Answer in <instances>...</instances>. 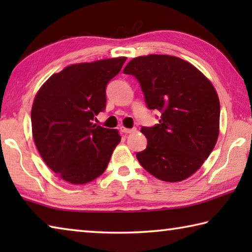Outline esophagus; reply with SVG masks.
Wrapping results in <instances>:
<instances>
[{"instance_id": "34e87169", "label": "esophagus", "mask_w": 252, "mask_h": 252, "mask_svg": "<svg viewBox=\"0 0 252 252\" xmlns=\"http://www.w3.org/2000/svg\"><path fill=\"white\" fill-rule=\"evenodd\" d=\"M120 130L123 132V133H126V134H127V133H133V132L136 131L135 127H132V129H127V127H125V126H121Z\"/></svg>"}]
</instances>
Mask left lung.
Masks as SVG:
<instances>
[{"mask_svg":"<svg viewBox=\"0 0 252 252\" xmlns=\"http://www.w3.org/2000/svg\"><path fill=\"white\" fill-rule=\"evenodd\" d=\"M123 73L139 81L148 109L161 113L159 123L141 127L148 146L136 153L140 164L162 181L192 176L219 135L220 102L210 81L189 62L171 55L135 58Z\"/></svg>","mask_w":252,"mask_h":252,"instance_id":"obj_1","label":"left lung"}]
</instances>
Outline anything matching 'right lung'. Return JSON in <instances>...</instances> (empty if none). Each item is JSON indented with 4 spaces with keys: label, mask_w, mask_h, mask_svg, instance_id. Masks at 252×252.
I'll use <instances>...</instances> for the list:
<instances>
[{
    "label": "right lung",
    "mask_w": 252,
    "mask_h": 252,
    "mask_svg": "<svg viewBox=\"0 0 252 252\" xmlns=\"http://www.w3.org/2000/svg\"><path fill=\"white\" fill-rule=\"evenodd\" d=\"M126 58L66 66L42 85L34 99L31 122L35 146L46 165L73 185L100 177L114 148L118 130L92 121L106 105V84Z\"/></svg>",
    "instance_id": "right-lung-1"
}]
</instances>
